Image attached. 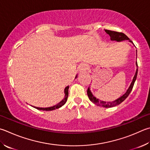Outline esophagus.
I'll return each mask as SVG.
<instances>
[{"instance_id": "34e87169", "label": "esophagus", "mask_w": 150, "mask_h": 150, "mask_svg": "<svg viewBox=\"0 0 150 150\" xmlns=\"http://www.w3.org/2000/svg\"><path fill=\"white\" fill-rule=\"evenodd\" d=\"M87 69H88V67H87V65L86 64H81L79 67V71L81 73H84L86 72Z\"/></svg>"}]
</instances>
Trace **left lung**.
<instances>
[{
    "label": "left lung",
    "mask_w": 150,
    "mask_h": 150,
    "mask_svg": "<svg viewBox=\"0 0 150 150\" xmlns=\"http://www.w3.org/2000/svg\"><path fill=\"white\" fill-rule=\"evenodd\" d=\"M104 30H105L106 33L110 35V39L112 40L121 41V40H129L130 42H132V40H130L129 39V38L126 35L124 34L123 33L111 31V30H108V29H104ZM137 66H138L137 62ZM137 73H138V69H137V71H136L134 77V78H133V80L132 81L131 84H130V86H129V89L127 90L126 93H125L123 96H122L121 98H118L117 100H115V101L110 102H106L101 101V100H99L98 99H96V98H95L91 93V91H90L89 87L88 88V89H87V95H88V98L90 99V100H91L92 102H93L96 105H98V106H102V107H104V108H111V107H113V106H115V105L120 104L121 102H123L124 100L126 99L128 96H129V95L130 94V92H131L132 89L133 88V86H134V84L135 83V81H136V79H137Z\"/></svg>",
    "instance_id": "left-lung-1"
}]
</instances>
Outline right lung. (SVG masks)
Instances as JSON below:
<instances>
[{"mask_svg":"<svg viewBox=\"0 0 150 150\" xmlns=\"http://www.w3.org/2000/svg\"><path fill=\"white\" fill-rule=\"evenodd\" d=\"M68 89H69V86H67L66 87V88H65V91H64V92H65V98L64 99H63L62 100V101L59 102V103H58V104L54 105V106H52V107H50V108H37V107H34L36 109H37V110H43V111H52V110H55V109H58L59 108L62 107V105H64L65 103H66V102H67V97H68Z\"/></svg>","mask_w":150,"mask_h":150,"instance_id":"1","label":"right lung"}]
</instances>
